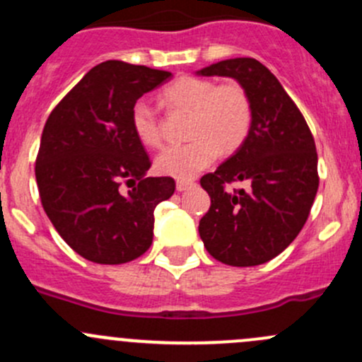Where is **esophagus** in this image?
Here are the masks:
<instances>
[{"mask_svg": "<svg viewBox=\"0 0 362 362\" xmlns=\"http://www.w3.org/2000/svg\"><path fill=\"white\" fill-rule=\"evenodd\" d=\"M192 185H194V182L192 180H177V191L184 192L187 191L189 187H192Z\"/></svg>", "mask_w": 362, "mask_h": 362, "instance_id": "34e87169", "label": "esophagus"}]
</instances>
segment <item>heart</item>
Listing matches in <instances>:
<instances>
[{"label": "heart", "mask_w": 362, "mask_h": 362, "mask_svg": "<svg viewBox=\"0 0 362 362\" xmlns=\"http://www.w3.org/2000/svg\"><path fill=\"white\" fill-rule=\"evenodd\" d=\"M171 107L191 110V141L170 145L156 158V170L175 178H192L217 159L218 152H235L249 136L252 103L238 82L215 83L202 76H180L164 89ZM131 129L145 147L163 141L156 110L147 100L131 108Z\"/></svg>", "instance_id": "obj_1"}]
</instances>
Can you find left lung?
Returning <instances> with one entry per match:
<instances>
[{"label":"left lung","instance_id":"obj_1","mask_svg":"<svg viewBox=\"0 0 362 362\" xmlns=\"http://www.w3.org/2000/svg\"><path fill=\"white\" fill-rule=\"evenodd\" d=\"M198 75L235 78L252 103L249 136L202 178L211 204L199 236L224 264H262L286 250L308 218L319 189L315 141L282 83L257 59H226ZM231 181H249L251 189L228 193Z\"/></svg>","mask_w":362,"mask_h":362}]
</instances>
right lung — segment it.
Returning <instances> with one entry per match:
<instances>
[{"label": "right lung", "instance_id": "obj_1", "mask_svg": "<svg viewBox=\"0 0 362 362\" xmlns=\"http://www.w3.org/2000/svg\"><path fill=\"white\" fill-rule=\"evenodd\" d=\"M170 71L105 61L86 73L47 119L35 175L43 210L76 254L122 264L152 245L154 210L175 192L147 177L151 159L131 129V108ZM132 189L126 195L119 184Z\"/></svg>", "mask_w": 362, "mask_h": 362}]
</instances>
